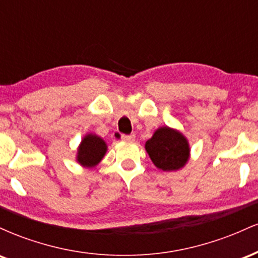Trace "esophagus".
I'll use <instances>...</instances> for the list:
<instances>
[{"instance_id": "obj_1", "label": "esophagus", "mask_w": 258, "mask_h": 258, "mask_svg": "<svg viewBox=\"0 0 258 258\" xmlns=\"http://www.w3.org/2000/svg\"><path fill=\"white\" fill-rule=\"evenodd\" d=\"M135 137H136L135 135H122L121 136V139L125 142H133L135 141Z\"/></svg>"}]
</instances>
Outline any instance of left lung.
Segmentation results:
<instances>
[{
    "label": "left lung",
    "instance_id": "1",
    "mask_svg": "<svg viewBox=\"0 0 258 258\" xmlns=\"http://www.w3.org/2000/svg\"><path fill=\"white\" fill-rule=\"evenodd\" d=\"M146 149L156 167L173 171L184 166L189 158L186 139L179 132L161 127L146 143Z\"/></svg>",
    "mask_w": 258,
    "mask_h": 258
}]
</instances>
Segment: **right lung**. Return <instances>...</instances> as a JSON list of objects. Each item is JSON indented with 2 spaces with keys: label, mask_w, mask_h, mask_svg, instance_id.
Segmentation results:
<instances>
[{
  "label": "right lung",
  "mask_w": 258,
  "mask_h": 258,
  "mask_svg": "<svg viewBox=\"0 0 258 258\" xmlns=\"http://www.w3.org/2000/svg\"><path fill=\"white\" fill-rule=\"evenodd\" d=\"M106 152V144L102 138L97 136L88 135L82 141L81 146L79 148L78 160L84 166H96L103 159Z\"/></svg>",
  "instance_id": "right-lung-1"
}]
</instances>
